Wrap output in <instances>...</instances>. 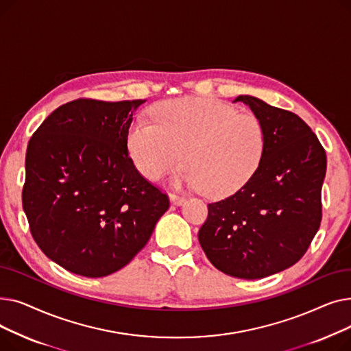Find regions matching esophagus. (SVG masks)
I'll list each match as a JSON object with an SVG mask.
<instances>
[{
  "label": "esophagus",
  "instance_id": "obj_1",
  "mask_svg": "<svg viewBox=\"0 0 351 351\" xmlns=\"http://www.w3.org/2000/svg\"><path fill=\"white\" fill-rule=\"evenodd\" d=\"M169 197H171V202H172V204H175V205H182L183 202L186 200V197H185V196L178 195V193H175V192H171V193H169Z\"/></svg>",
  "mask_w": 351,
  "mask_h": 351
}]
</instances>
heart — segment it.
Listing matches in <instances>:
<instances>
[{
	"mask_svg": "<svg viewBox=\"0 0 351 351\" xmlns=\"http://www.w3.org/2000/svg\"><path fill=\"white\" fill-rule=\"evenodd\" d=\"M154 123L136 119L128 149L143 176L158 180L182 162L180 180L208 196H226L254 175L266 149V131L252 112L205 98H179L158 105Z\"/></svg>",
	"mask_w": 351,
	"mask_h": 351,
	"instance_id": "b5f03b06",
	"label": "heart"
}]
</instances>
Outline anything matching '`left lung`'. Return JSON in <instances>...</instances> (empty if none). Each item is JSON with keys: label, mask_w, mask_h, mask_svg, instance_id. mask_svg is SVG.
Wrapping results in <instances>:
<instances>
[{"label": "left lung", "mask_w": 351, "mask_h": 351, "mask_svg": "<svg viewBox=\"0 0 351 351\" xmlns=\"http://www.w3.org/2000/svg\"><path fill=\"white\" fill-rule=\"evenodd\" d=\"M266 131L261 166L230 196L208 205L197 237L210 263L239 279H262L298 263L322 222L326 151L290 110L241 95Z\"/></svg>", "instance_id": "obj_1"}]
</instances>
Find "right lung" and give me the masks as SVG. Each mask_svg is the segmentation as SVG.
Listing matches in <instances>:
<instances>
[{
    "instance_id": "obj_1",
    "label": "right lung",
    "mask_w": 351,
    "mask_h": 351,
    "mask_svg": "<svg viewBox=\"0 0 351 351\" xmlns=\"http://www.w3.org/2000/svg\"><path fill=\"white\" fill-rule=\"evenodd\" d=\"M142 99L80 98L61 105L31 136L23 208L36 245L64 269L102 278L145 247L169 197L128 155Z\"/></svg>"
}]
</instances>
